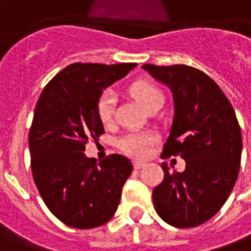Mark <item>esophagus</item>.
I'll return each instance as SVG.
<instances>
[{
  "label": "esophagus",
  "mask_w": 251,
  "mask_h": 251,
  "mask_svg": "<svg viewBox=\"0 0 251 251\" xmlns=\"http://www.w3.org/2000/svg\"><path fill=\"white\" fill-rule=\"evenodd\" d=\"M145 164L144 163H141V161H134V169L135 170H139V169H142Z\"/></svg>",
  "instance_id": "1"
}]
</instances>
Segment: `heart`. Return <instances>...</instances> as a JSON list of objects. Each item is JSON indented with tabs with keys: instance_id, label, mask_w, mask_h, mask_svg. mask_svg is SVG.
<instances>
[{
	"instance_id": "obj_1",
	"label": "heart",
	"mask_w": 251,
	"mask_h": 251,
	"mask_svg": "<svg viewBox=\"0 0 251 251\" xmlns=\"http://www.w3.org/2000/svg\"><path fill=\"white\" fill-rule=\"evenodd\" d=\"M129 92L145 109H148L149 106L156 102L163 100L161 91L154 84L146 81V80H137L132 82L129 87ZM114 102H116V99H114V94L112 91H106L99 97L98 102H97V113L103 124H109L113 119ZM154 142H156V138L153 137L152 134L132 131V132L126 134L120 139L119 145L124 153H127L132 157H137V159H144L151 153V149L154 145Z\"/></svg>"
}]
</instances>
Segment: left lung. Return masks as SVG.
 I'll return each instance as SVG.
<instances>
[{
  "instance_id": "obj_1",
  "label": "left lung",
  "mask_w": 251,
  "mask_h": 251,
  "mask_svg": "<svg viewBox=\"0 0 251 251\" xmlns=\"http://www.w3.org/2000/svg\"><path fill=\"white\" fill-rule=\"evenodd\" d=\"M173 92L174 119L161 157L179 154L182 173H170L153 189V204L176 228L206 223L223 207L239 174L242 132L231 102L206 73L185 65H144Z\"/></svg>"
}]
</instances>
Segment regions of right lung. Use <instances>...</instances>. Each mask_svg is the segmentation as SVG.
<instances>
[{
    "label": "right lung",
    "mask_w": 251,
    "mask_h": 251,
    "mask_svg": "<svg viewBox=\"0 0 251 251\" xmlns=\"http://www.w3.org/2000/svg\"><path fill=\"white\" fill-rule=\"evenodd\" d=\"M137 63H73L45 85L28 134L37 189L53 216L72 228L90 229L114 216L131 161L110 154L102 161L85 156L88 139L103 124L97 113L102 92Z\"/></svg>",
    "instance_id": "add662e5"
}]
</instances>
